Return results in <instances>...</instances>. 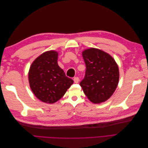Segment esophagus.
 Returning <instances> with one entry per match:
<instances>
[{"instance_id":"esophagus-1","label":"esophagus","mask_w":148,"mask_h":148,"mask_svg":"<svg viewBox=\"0 0 148 148\" xmlns=\"http://www.w3.org/2000/svg\"><path fill=\"white\" fill-rule=\"evenodd\" d=\"M73 81L75 83H78L79 82V78L78 77H75L73 79Z\"/></svg>"}]
</instances>
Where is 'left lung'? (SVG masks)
<instances>
[{"label": "left lung", "mask_w": 148, "mask_h": 148, "mask_svg": "<svg viewBox=\"0 0 148 148\" xmlns=\"http://www.w3.org/2000/svg\"><path fill=\"white\" fill-rule=\"evenodd\" d=\"M86 71L79 85L89 100L95 104L107 101L113 95L119 80V70L109 53L95 48L82 52Z\"/></svg>", "instance_id": "1"}]
</instances>
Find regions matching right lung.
I'll list each match as a JSON object with an SVG mask.
<instances>
[{
  "label": "right lung",
  "instance_id": "obj_1",
  "mask_svg": "<svg viewBox=\"0 0 148 148\" xmlns=\"http://www.w3.org/2000/svg\"><path fill=\"white\" fill-rule=\"evenodd\" d=\"M58 52H44L31 64L28 73L30 88L38 99L53 104L63 97L73 80L66 77L57 64Z\"/></svg>",
  "mask_w": 148,
  "mask_h": 148
}]
</instances>
